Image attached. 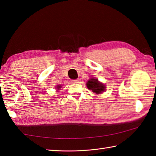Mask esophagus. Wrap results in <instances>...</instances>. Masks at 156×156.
<instances>
[{
	"instance_id": "1",
	"label": "esophagus",
	"mask_w": 156,
	"mask_h": 156,
	"mask_svg": "<svg viewBox=\"0 0 156 156\" xmlns=\"http://www.w3.org/2000/svg\"><path fill=\"white\" fill-rule=\"evenodd\" d=\"M71 81H72V83H74V84H76L78 82V80H77V79H76V80H72Z\"/></svg>"
}]
</instances>
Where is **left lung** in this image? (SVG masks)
Returning <instances> with one entry per match:
<instances>
[{
	"instance_id": "8db88e82",
	"label": "left lung",
	"mask_w": 156,
	"mask_h": 156,
	"mask_svg": "<svg viewBox=\"0 0 156 156\" xmlns=\"http://www.w3.org/2000/svg\"><path fill=\"white\" fill-rule=\"evenodd\" d=\"M87 86L89 90H91L96 94L101 93L102 92L105 90V86L101 82H99L97 79L95 78H90V80L88 81Z\"/></svg>"
}]
</instances>
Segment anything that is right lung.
Masks as SVG:
<instances>
[{
    "label": "right lung",
    "mask_w": 156,
    "mask_h": 156,
    "mask_svg": "<svg viewBox=\"0 0 156 156\" xmlns=\"http://www.w3.org/2000/svg\"><path fill=\"white\" fill-rule=\"evenodd\" d=\"M62 87L61 86H58V87H57V88H60Z\"/></svg>",
    "instance_id": "right-lung-1"
}]
</instances>
